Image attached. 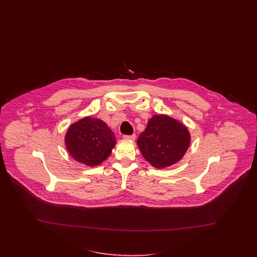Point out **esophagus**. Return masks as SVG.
I'll return each instance as SVG.
<instances>
[{
    "instance_id": "34e87169",
    "label": "esophagus",
    "mask_w": 257,
    "mask_h": 257,
    "mask_svg": "<svg viewBox=\"0 0 257 257\" xmlns=\"http://www.w3.org/2000/svg\"><path fill=\"white\" fill-rule=\"evenodd\" d=\"M123 139L127 140H136V135H132V136H123Z\"/></svg>"
}]
</instances>
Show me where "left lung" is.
Segmentation results:
<instances>
[{"instance_id": "1", "label": "left lung", "mask_w": 257, "mask_h": 257, "mask_svg": "<svg viewBox=\"0 0 257 257\" xmlns=\"http://www.w3.org/2000/svg\"><path fill=\"white\" fill-rule=\"evenodd\" d=\"M191 137L187 126L168 115H155L138 139L143 157L156 169L179 162L187 153Z\"/></svg>"}]
</instances>
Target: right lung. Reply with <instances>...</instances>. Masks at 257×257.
I'll list each match as a JSON object with an SVG mask.
<instances>
[{
	"instance_id": "obj_1",
	"label": "right lung",
	"mask_w": 257,
	"mask_h": 257,
	"mask_svg": "<svg viewBox=\"0 0 257 257\" xmlns=\"http://www.w3.org/2000/svg\"><path fill=\"white\" fill-rule=\"evenodd\" d=\"M117 141L114 132L101 119L85 117L72 123L65 136L70 156L79 163L95 167L111 154Z\"/></svg>"
}]
</instances>
